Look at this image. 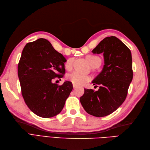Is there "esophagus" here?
Segmentation results:
<instances>
[{"label":"esophagus","mask_w":150,"mask_h":150,"mask_svg":"<svg viewBox=\"0 0 150 150\" xmlns=\"http://www.w3.org/2000/svg\"><path fill=\"white\" fill-rule=\"evenodd\" d=\"M73 88H74V89H76L77 88V86L75 84H73Z\"/></svg>","instance_id":"34e87169"}]
</instances>
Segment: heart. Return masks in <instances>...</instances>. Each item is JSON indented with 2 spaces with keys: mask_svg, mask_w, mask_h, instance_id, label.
I'll list each match as a JSON object with an SVG mask.
<instances>
[{
  "mask_svg": "<svg viewBox=\"0 0 150 150\" xmlns=\"http://www.w3.org/2000/svg\"><path fill=\"white\" fill-rule=\"evenodd\" d=\"M86 59L90 63V64L93 67L95 65L97 64H101V59L96 56L94 55H89L86 57ZM74 59H69L66 63L65 66L67 69H71L72 66V63H73ZM67 78L71 82L76 86H82L87 83L88 82L91 80V77L81 74L79 72H74L72 73L69 74L67 76Z\"/></svg>",
  "mask_w": 150,
  "mask_h": 150,
  "instance_id": "heart-1",
  "label": "heart"
}]
</instances>
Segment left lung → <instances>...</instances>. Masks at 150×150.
I'll use <instances>...</instances> for the list:
<instances>
[{
	"label": "left lung",
	"mask_w": 150,
	"mask_h": 150,
	"mask_svg": "<svg viewBox=\"0 0 150 150\" xmlns=\"http://www.w3.org/2000/svg\"><path fill=\"white\" fill-rule=\"evenodd\" d=\"M92 52L104 56L103 69L92 81L99 89H84L80 102L88 114L103 117L116 111L125 100L133 76L132 57L129 49L115 36L104 38Z\"/></svg>",
	"instance_id": "left-lung-1"
}]
</instances>
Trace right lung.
I'll list each match as a JSON object with an SVG mask.
<instances>
[{
    "label": "right lung",
    "mask_w": 150,
    "mask_h": 150,
    "mask_svg": "<svg viewBox=\"0 0 150 150\" xmlns=\"http://www.w3.org/2000/svg\"><path fill=\"white\" fill-rule=\"evenodd\" d=\"M66 58L47 40L40 38L27 44L18 64L22 95L34 114L51 117L60 113L73 88L70 81L52 83L65 74Z\"/></svg>",
    "instance_id": "obj_1"
}]
</instances>
